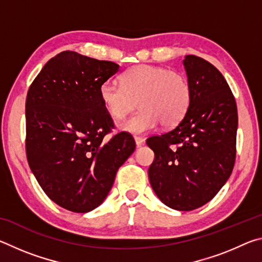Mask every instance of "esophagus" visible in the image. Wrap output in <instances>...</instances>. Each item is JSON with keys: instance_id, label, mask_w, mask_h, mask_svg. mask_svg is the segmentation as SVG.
<instances>
[{"instance_id": "34e87169", "label": "esophagus", "mask_w": 262, "mask_h": 262, "mask_svg": "<svg viewBox=\"0 0 262 262\" xmlns=\"http://www.w3.org/2000/svg\"><path fill=\"white\" fill-rule=\"evenodd\" d=\"M134 140H135L136 147H141V145H143V144H144V139H143V137H141V136H135V137H134Z\"/></svg>"}]
</instances>
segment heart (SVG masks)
Masks as SVG:
<instances>
[{"mask_svg": "<svg viewBox=\"0 0 262 262\" xmlns=\"http://www.w3.org/2000/svg\"><path fill=\"white\" fill-rule=\"evenodd\" d=\"M121 85L104 82L99 97L107 113L120 120L135 108L141 111L120 123V128L133 134H142L156 128L179 123L189 108L192 89L183 73L151 64H139L120 76Z\"/></svg>", "mask_w": 262, "mask_h": 262, "instance_id": "obj_1", "label": "heart"}]
</instances>
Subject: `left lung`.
Returning a JSON list of instances; mask_svg holds the SVG:
<instances>
[{
    "label": "left lung",
    "mask_w": 262,
    "mask_h": 262,
    "mask_svg": "<svg viewBox=\"0 0 262 262\" xmlns=\"http://www.w3.org/2000/svg\"><path fill=\"white\" fill-rule=\"evenodd\" d=\"M192 89L189 108L178 125L147 144L155 152L148 174L151 187L172 209L206 205L227 183L236 161L238 112L223 75L202 57L187 55Z\"/></svg>",
    "instance_id": "1"
}]
</instances>
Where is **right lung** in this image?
<instances>
[{
  "instance_id": "obj_1",
  "label": "right lung",
  "mask_w": 262,
  "mask_h": 262,
  "mask_svg": "<svg viewBox=\"0 0 262 262\" xmlns=\"http://www.w3.org/2000/svg\"><path fill=\"white\" fill-rule=\"evenodd\" d=\"M119 64L64 51L47 62L26 96V158L43 192L74 212L98 207L115 174L134 152L135 141L120 132L99 97Z\"/></svg>"
}]
</instances>
